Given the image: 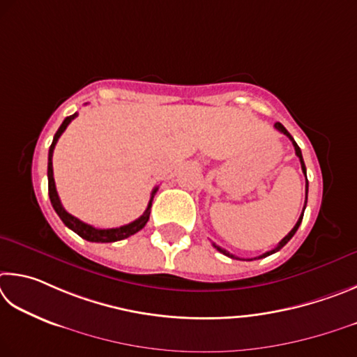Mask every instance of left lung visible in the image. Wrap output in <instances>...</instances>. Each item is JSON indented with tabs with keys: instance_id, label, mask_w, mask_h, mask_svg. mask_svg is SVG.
<instances>
[{
	"instance_id": "1",
	"label": "left lung",
	"mask_w": 357,
	"mask_h": 357,
	"mask_svg": "<svg viewBox=\"0 0 357 357\" xmlns=\"http://www.w3.org/2000/svg\"><path fill=\"white\" fill-rule=\"evenodd\" d=\"M274 128H276V130H279L280 131V133H284L287 137H289V139L293 142V147H295V152H296V156H298V158H299V161H301V169H303V172H304V175H305V165H304V160H303V153H301V149H299L298 147V144L295 142V139H293V137H291V135L289 133V131H287L285 130V127H284V125L282 123H280V122H276V123H274ZM305 178H307V177H305ZM307 191H309V183H305V202H304V208H303V213H301V216H299V220H298V222L295 224V227H293L291 230H290V232H289V235H287V236H284V238L282 240H280V243H279V245L276 246V248H274V249H271V251H268V252H265L264 255H259V257H255V259H264V257H266V255H271V254H274V252H278L279 251V249H282L285 245H287V243H289L290 240H291V236L293 235H295L296 234V230H298V227H299V224H301V221H303V216H304V210H305V204H307ZM213 246L218 249V251H220V252H222V254H226V255H229V257H232V259H238V257H235V255H232V254H229L227 251H226V249H222V248H220V246H216L215 245V243H213Z\"/></svg>"
}]
</instances>
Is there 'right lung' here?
Wrapping results in <instances>:
<instances>
[{
  "label": "right lung",
  "mask_w": 357,
  "mask_h": 357,
  "mask_svg": "<svg viewBox=\"0 0 357 357\" xmlns=\"http://www.w3.org/2000/svg\"><path fill=\"white\" fill-rule=\"evenodd\" d=\"M77 116L78 114L75 112V114L64 119V122L61 123V127L58 128V131H56L52 146H50V152H48V196H50V201H52L53 208H54L56 213H58V216L61 218V221L64 222L68 229H72L75 234H78L81 238H84L87 241H92V243H112V241L128 238V236L135 235L136 232H139V230L147 224L153 196H155V192L158 191V188H155L152 191V196H150L149 205H147L146 211L142 213V216L137 218L136 221L127 224V226H121V227H116V229H96V227H92V226H89V224L79 221L78 218H75L70 213H67L66 208L62 207V204L59 201L58 191H56V185H54V177H53V161H52L53 160V150H54L56 142H58V139H59V136L64 133V130L67 128V125L70 123Z\"/></svg>",
  "instance_id": "add662e5"
}]
</instances>
